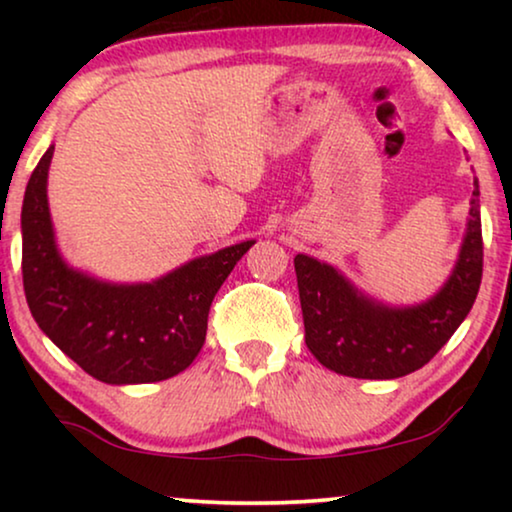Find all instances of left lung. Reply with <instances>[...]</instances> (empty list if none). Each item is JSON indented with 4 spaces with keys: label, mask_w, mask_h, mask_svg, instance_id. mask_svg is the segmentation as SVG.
Returning a JSON list of instances; mask_svg holds the SVG:
<instances>
[{
    "label": "left lung",
    "mask_w": 512,
    "mask_h": 512,
    "mask_svg": "<svg viewBox=\"0 0 512 512\" xmlns=\"http://www.w3.org/2000/svg\"><path fill=\"white\" fill-rule=\"evenodd\" d=\"M480 188L475 179L471 219L452 277L417 307L377 305L356 293L331 265L293 258L305 345L321 366L361 380H394L426 366L471 312L482 282Z\"/></svg>",
    "instance_id": "left-lung-1"
}]
</instances>
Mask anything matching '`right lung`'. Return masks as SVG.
I'll return each mask as SVG.
<instances>
[{"instance_id":"right-lung-1","label":"right lung","mask_w":512,"mask_h":512,"mask_svg":"<svg viewBox=\"0 0 512 512\" xmlns=\"http://www.w3.org/2000/svg\"><path fill=\"white\" fill-rule=\"evenodd\" d=\"M53 146L34 167L23 200V289L41 331L107 384H144L191 366L209 307L254 240L195 258L153 284L116 286L69 270L55 249L46 200Z\"/></svg>"}]
</instances>
